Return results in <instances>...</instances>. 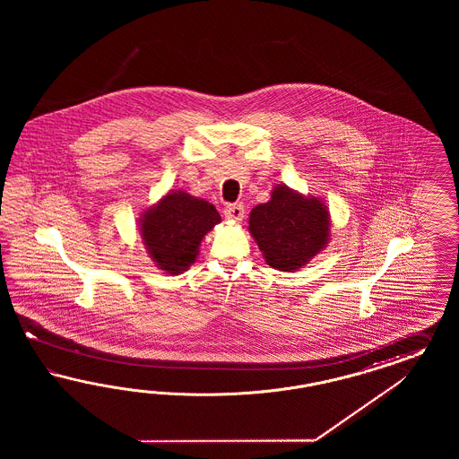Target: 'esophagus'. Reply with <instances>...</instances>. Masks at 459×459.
Returning a JSON list of instances; mask_svg holds the SVG:
<instances>
[{
    "label": "esophagus",
    "instance_id": "obj_1",
    "mask_svg": "<svg viewBox=\"0 0 459 459\" xmlns=\"http://www.w3.org/2000/svg\"><path fill=\"white\" fill-rule=\"evenodd\" d=\"M223 215H225V219H229V221L238 222V221L244 219V205H240V204H230V205H227V207L223 209Z\"/></svg>",
    "mask_w": 459,
    "mask_h": 459
}]
</instances>
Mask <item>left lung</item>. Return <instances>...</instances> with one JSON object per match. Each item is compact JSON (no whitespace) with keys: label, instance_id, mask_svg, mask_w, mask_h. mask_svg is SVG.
<instances>
[{"label":"left lung","instance_id":"8db88e82","mask_svg":"<svg viewBox=\"0 0 459 459\" xmlns=\"http://www.w3.org/2000/svg\"><path fill=\"white\" fill-rule=\"evenodd\" d=\"M330 217L318 198H303L288 186H276L267 204L250 212L249 230L265 263L294 271L318 254L330 234Z\"/></svg>","mask_w":459,"mask_h":459}]
</instances>
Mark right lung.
Masks as SVG:
<instances>
[{
    "label": "right lung",
    "instance_id": "obj_1",
    "mask_svg": "<svg viewBox=\"0 0 459 459\" xmlns=\"http://www.w3.org/2000/svg\"><path fill=\"white\" fill-rule=\"evenodd\" d=\"M219 222L212 204L178 192L143 215L141 234L158 265L168 274H180L194 264L202 238Z\"/></svg>",
    "mask_w": 459,
    "mask_h": 459
}]
</instances>
